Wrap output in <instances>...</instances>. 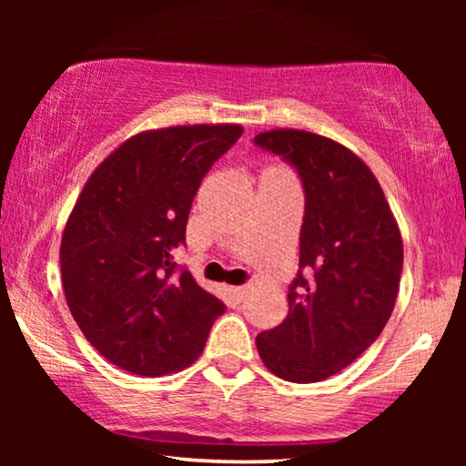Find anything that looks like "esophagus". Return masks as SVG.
Listing matches in <instances>:
<instances>
[{"mask_svg":"<svg viewBox=\"0 0 466 466\" xmlns=\"http://www.w3.org/2000/svg\"><path fill=\"white\" fill-rule=\"evenodd\" d=\"M233 295H235V299H238V301H244L246 295H248V289H246V286H235Z\"/></svg>","mask_w":466,"mask_h":466,"instance_id":"esophagus-1","label":"esophagus"}]
</instances>
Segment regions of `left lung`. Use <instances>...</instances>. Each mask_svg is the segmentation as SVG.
<instances>
[{
    "label": "left lung",
    "mask_w": 466,
    "mask_h": 466,
    "mask_svg": "<svg viewBox=\"0 0 466 466\" xmlns=\"http://www.w3.org/2000/svg\"><path fill=\"white\" fill-rule=\"evenodd\" d=\"M254 144L282 157L305 193L289 316L257 348L278 378L311 384L346 369L384 330L403 239L380 182L346 146L297 129L258 133Z\"/></svg>",
    "instance_id": "8db88e82"
}]
</instances>
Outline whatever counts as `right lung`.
<instances>
[{
	"label": "right lung",
	"instance_id": "1",
	"mask_svg": "<svg viewBox=\"0 0 466 466\" xmlns=\"http://www.w3.org/2000/svg\"><path fill=\"white\" fill-rule=\"evenodd\" d=\"M239 125L137 133L88 177L61 239L63 290L88 343L125 371L157 378L199 359L227 305L174 263L209 167Z\"/></svg>",
	"mask_w": 466,
	"mask_h": 466
}]
</instances>
